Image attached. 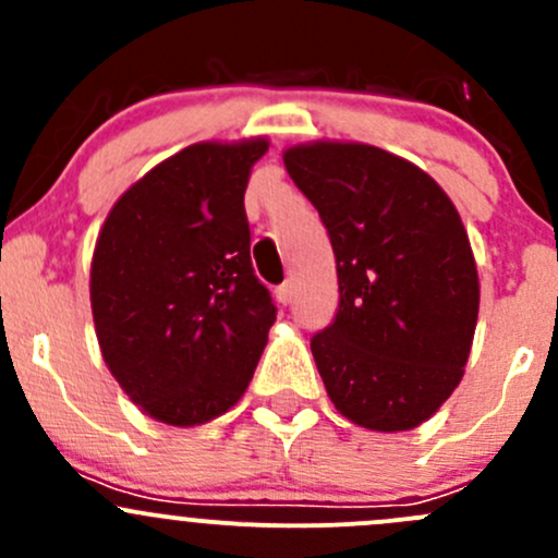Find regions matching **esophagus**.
I'll return each mask as SVG.
<instances>
[{
  "label": "esophagus",
  "instance_id": "obj_1",
  "mask_svg": "<svg viewBox=\"0 0 558 558\" xmlns=\"http://www.w3.org/2000/svg\"><path fill=\"white\" fill-rule=\"evenodd\" d=\"M275 296H278L280 305H289V302L294 300V289H291V283H280L278 289H275Z\"/></svg>",
  "mask_w": 558,
  "mask_h": 558
}]
</instances>
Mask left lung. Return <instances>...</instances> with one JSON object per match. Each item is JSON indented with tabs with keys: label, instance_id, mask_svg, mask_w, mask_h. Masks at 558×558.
Returning <instances> with one entry per match:
<instances>
[{
	"label": "left lung",
	"instance_id": "left-lung-1",
	"mask_svg": "<svg viewBox=\"0 0 558 558\" xmlns=\"http://www.w3.org/2000/svg\"><path fill=\"white\" fill-rule=\"evenodd\" d=\"M283 165L337 262L340 305L311 340L326 393L364 429H415L459 386L475 337L464 223L429 174L375 145H294Z\"/></svg>",
	"mask_w": 558,
	"mask_h": 558
}]
</instances>
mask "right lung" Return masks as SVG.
<instances>
[{"label":"right lung","mask_w":558,"mask_h":558,"mask_svg":"<svg viewBox=\"0 0 558 558\" xmlns=\"http://www.w3.org/2000/svg\"><path fill=\"white\" fill-rule=\"evenodd\" d=\"M264 137L196 143L156 165L99 232L92 313L102 359L143 413L196 426L253 378L278 307L253 275L245 189Z\"/></svg>","instance_id":"add662e5"}]
</instances>
